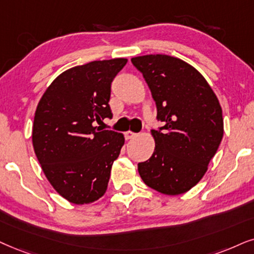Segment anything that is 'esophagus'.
I'll use <instances>...</instances> for the list:
<instances>
[{
    "label": "esophagus",
    "mask_w": 254,
    "mask_h": 254,
    "mask_svg": "<svg viewBox=\"0 0 254 254\" xmlns=\"http://www.w3.org/2000/svg\"><path fill=\"white\" fill-rule=\"evenodd\" d=\"M124 136L125 139H133L134 137H137V133L132 132V131H127V132H124Z\"/></svg>",
    "instance_id": "34e87169"
}]
</instances>
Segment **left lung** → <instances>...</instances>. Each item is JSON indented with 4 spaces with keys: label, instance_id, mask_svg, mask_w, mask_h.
I'll return each mask as SVG.
<instances>
[{
    "label": "left lung",
    "instance_id": "1",
    "mask_svg": "<svg viewBox=\"0 0 254 254\" xmlns=\"http://www.w3.org/2000/svg\"><path fill=\"white\" fill-rule=\"evenodd\" d=\"M143 73L164 127L151 130L155 151L138 164L143 182L163 194L188 192L204 177L224 134L221 107L197 69L169 55L131 59Z\"/></svg>",
    "mask_w": 254,
    "mask_h": 254
}]
</instances>
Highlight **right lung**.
<instances>
[{"instance_id":"right-lung-1","label":"right lung","mask_w":254,"mask_h":254,"mask_svg":"<svg viewBox=\"0 0 254 254\" xmlns=\"http://www.w3.org/2000/svg\"><path fill=\"white\" fill-rule=\"evenodd\" d=\"M127 59L94 61L61 73L38 102L33 145L44 175L72 204L94 203L105 193L124 136L96 127L111 118V82Z\"/></svg>"}]
</instances>
